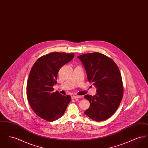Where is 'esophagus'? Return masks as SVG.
Instances as JSON below:
<instances>
[{
  "label": "esophagus",
  "instance_id": "obj_1",
  "mask_svg": "<svg viewBox=\"0 0 148 148\" xmlns=\"http://www.w3.org/2000/svg\"><path fill=\"white\" fill-rule=\"evenodd\" d=\"M80 96L79 95H73L71 97V99H75L80 98Z\"/></svg>",
  "mask_w": 148,
  "mask_h": 148
}]
</instances>
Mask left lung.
I'll use <instances>...</instances> for the list:
<instances>
[{
    "label": "left lung",
    "mask_w": 148,
    "mask_h": 148,
    "mask_svg": "<svg viewBox=\"0 0 148 148\" xmlns=\"http://www.w3.org/2000/svg\"><path fill=\"white\" fill-rule=\"evenodd\" d=\"M86 71L88 80L97 88L96 95H85L90 103L84 114L95 121L112 116L123 96V85L119 68L112 59L99 53L77 56Z\"/></svg>",
    "instance_id": "1"
}]
</instances>
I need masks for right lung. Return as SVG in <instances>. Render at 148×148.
Listing matches in <instances>:
<instances>
[{"mask_svg": "<svg viewBox=\"0 0 148 148\" xmlns=\"http://www.w3.org/2000/svg\"><path fill=\"white\" fill-rule=\"evenodd\" d=\"M74 54L53 52L39 58L32 68L27 85L29 103L37 115L53 121L63 115L71 100L70 95L53 92L60 69L71 61Z\"/></svg>", "mask_w": 148, "mask_h": 148, "instance_id": "add662e5", "label": "right lung"}]
</instances>
